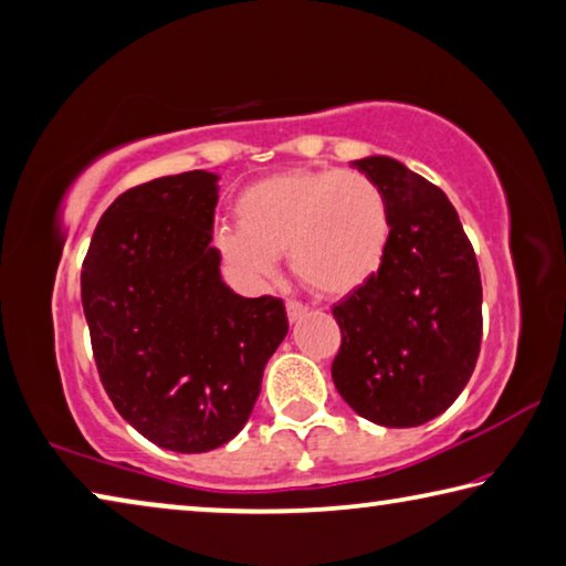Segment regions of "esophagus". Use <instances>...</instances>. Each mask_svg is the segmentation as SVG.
Segmentation results:
<instances>
[{"label": "esophagus", "mask_w": 566, "mask_h": 566, "mask_svg": "<svg viewBox=\"0 0 566 566\" xmlns=\"http://www.w3.org/2000/svg\"><path fill=\"white\" fill-rule=\"evenodd\" d=\"M305 311H308V308H305V305L298 303V301H289V303H285V313H289V321H291V323L303 318Z\"/></svg>", "instance_id": "esophagus-1"}]
</instances>
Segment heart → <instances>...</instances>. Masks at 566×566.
Instances as JSON below:
<instances>
[{"label":"heart","mask_w":566,"mask_h":566,"mask_svg":"<svg viewBox=\"0 0 566 566\" xmlns=\"http://www.w3.org/2000/svg\"><path fill=\"white\" fill-rule=\"evenodd\" d=\"M238 228L212 235L222 265L258 285L289 253L293 275L321 298H344L378 273L391 220L378 185L354 170L268 175L235 200Z\"/></svg>","instance_id":"b5f03b06"}]
</instances>
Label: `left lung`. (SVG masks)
<instances>
[{
	"mask_svg": "<svg viewBox=\"0 0 566 566\" xmlns=\"http://www.w3.org/2000/svg\"><path fill=\"white\" fill-rule=\"evenodd\" d=\"M381 188L391 235L378 273L333 305V384L388 429L437 419L464 391L481 346V275L443 190L386 155L354 160Z\"/></svg>",
	"mask_w": 566,
	"mask_h": 566,
	"instance_id": "8db88e82",
	"label": "left lung"
}]
</instances>
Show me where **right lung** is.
<instances>
[{
    "instance_id": "1",
    "label": "right lung",
    "mask_w": 566,
    "mask_h": 566,
    "mask_svg": "<svg viewBox=\"0 0 566 566\" xmlns=\"http://www.w3.org/2000/svg\"><path fill=\"white\" fill-rule=\"evenodd\" d=\"M218 175L190 170L119 196L82 263V308L102 386L160 449L202 453L238 437L289 333L283 301L243 298L210 245Z\"/></svg>"
}]
</instances>
